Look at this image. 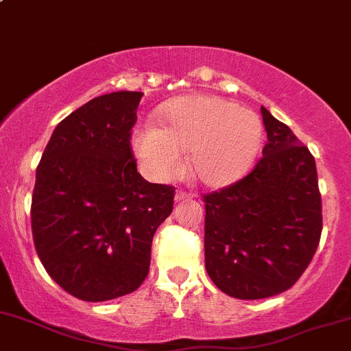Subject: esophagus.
Returning a JSON list of instances; mask_svg holds the SVG:
<instances>
[{
  "label": "esophagus",
  "instance_id": "34e87169",
  "mask_svg": "<svg viewBox=\"0 0 351 351\" xmlns=\"http://www.w3.org/2000/svg\"><path fill=\"white\" fill-rule=\"evenodd\" d=\"M195 193H191V191H184V190H178L176 191V195H175V199L176 202H183V199H191V198H195Z\"/></svg>",
  "mask_w": 351,
  "mask_h": 351
}]
</instances>
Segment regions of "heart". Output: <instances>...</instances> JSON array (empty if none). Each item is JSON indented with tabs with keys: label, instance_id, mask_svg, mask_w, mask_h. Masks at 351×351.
Here are the masks:
<instances>
[{
	"label": "heart",
	"instance_id": "b5f03b06",
	"mask_svg": "<svg viewBox=\"0 0 351 351\" xmlns=\"http://www.w3.org/2000/svg\"><path fill=\"white\" fill-rule=\"evenodd\" d=\"M263 140L256 113L217 96H195L173 103L158 128L140 126L132 145L138 160L156 178L178 171L190 152L191 171L206 184H226L248 169Z\"/></svg>",
	"mask_w": 351,
	"mask_h": 351
}]
</instances>
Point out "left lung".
Here are the masks:
<instances>
[{
	"label": "left lung",
	"instance_id": "8db88e82",
	"mask_svg": "<svg viewBox=\"0 0 351 351\" xmlns=\"http://www.w3.org/2000/svg\"><path fill=\"white\" fill-rule=\"evenodd\" d=\"M261 113L268 141L255 168L203 195L206 271L238 300L293 287L317 252L323 226L313 155L267 108Z\"/></svg>",
	"mask_w": 351,
	"mask_h": 351
}]
</instances>
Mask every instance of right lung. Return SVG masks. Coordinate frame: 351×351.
Masks as SVG:
<instances>
[{
  "label": "right lung",
  "mask_w": 351,
  "mask_h": 351,
  "mask_svg": "<svg viewBox=\"0 0 351 351\" xmlns=\"http://www.w3.org/2000/svg\"><path fill=\"white\" fill-rule=\"evenodd\" d=\"M143 93L114 91L73 111L36 168L32 230L48 275L69 295L106 302L138 290L175 188L138 173L132 128Z\"/></svg>",
  "instance_id": "1"
}]
</instances>
